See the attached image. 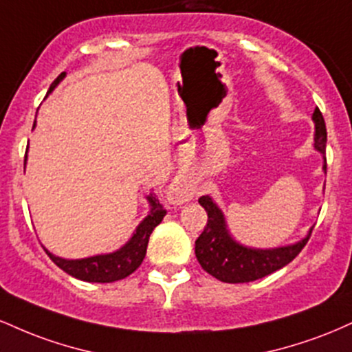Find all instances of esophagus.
Returning a JSON list of instances; mask_svg holds the SVG:
<instances>
[{"label":"esophagus","instance_id":"esophagus-1","mask_svg":"<svg viewBox=\"0 0 352 352\" xmlns=\"http://www.w3.org/2000/svg\"><path fill=\"white\" fill-rule=\"evenodd\" d=\"M192 195H193V188L182 180L173 182L170 188H168V197H170L173 204H184V201H188L192 199Z\"/></svg>","mask_w":352,"mask_h":352}]
</instances>
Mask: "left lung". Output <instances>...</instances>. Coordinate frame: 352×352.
<instances>
[{
    "label": "left lung",
    "instance_id": "left-lung-1",
    "mask_svg": "<svg viewBox=\"0 0 352 352\" xmlns=\"http://www.w3.org/2000/svg\"><path fill=\"white\" fill-rule=\"evenodd\" d=\"M313 120L316 124L314 147L324 155L328 132H326L324 117L318 107L314 109ZM326 167L328 165L324 159V170ZM199 204L207 212L208 220L207 227L195 240V256L205 272L223 283H250L260 280L292 263L308 243L311 232H313L311 230L308 236L292 246L274 250L246 248V246L238 245L228 235L223 213L218 210L210 197H200Z\"/></svg>",
    "mask_w": 352,
    "mask_h": 352
}]
</instances>
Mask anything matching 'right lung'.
<instances>
[{"label": "right lung", "mask_w": 352, "mask_h": 352, "mask_svg": "<svg viewBox=\"0 0 352 352\" xmlns=\"http://www.w3.org/2000/svg\"><path fill=\"white\" fill-rule=\"evenodd\" d=\"M64 76H66V72H60L58 78L54 79V82L51 84L50 91L56 87V84H58ZM147 199L152 205L151 213H148V217L137 227L131 241H129L124 248H120L119 252L109 254H98V256L84 258V260H63V258L54 256V254H51L46 250L47 256H50L63 272L78 278V280L89 283H112L124 280L129 274L134 273L140 266V263H142L145 258V252H147L151 233L153 232V228L164 220V217L167 215V210L164 208V205L160 204L159 199H157L155 193H151Z\"/></svg>", "instance_id": "add662e5"}]
</instances>
